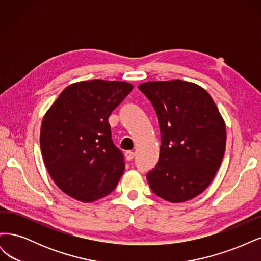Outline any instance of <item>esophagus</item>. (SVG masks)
Wrapping results in <instances>:
<instances>
[{"mask_svg":"<svg viewBox=\"0 0 261 261\" xmlns=\"http://www.w3.org/2000/svg\"><path fill=\"white\" fill-rule=\"evenodd\" d=\"M134 155H135V153H134L133 151H126L125 152V158H126V160H127V161L133 160L134 159Z\"/></svg>","mask_w":261,"mask_h":261,"instance_id":"esophagus-1","label":"esophagus"}]
</instances>
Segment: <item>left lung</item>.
Listing matches in <instances>:
<instances>
[{"label": "left lung", "instance_id": "left-lung-1", "mask_svg": "<svg viewBox=\"0 0 261 261\" xmlns=\"http://www.w3.org/2000/svg\"><path fill=\"white\" fill-rule=\"evenodd\" d=\"M138 89L151 101L161 132L160 155L147 174L152 192L179 203L206 189L222 162L225 123L199 85L180 80L146 82Z\"/></svg>", "mask_w": 261, "mask_h": 261}]
</instances>
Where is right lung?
I'll list each match as a JSON object with an SVG mask.
<instances>
[{
  "mask_svg": "<svg viewBox=\"0 0 261 261\" xmlns=\"http://www.w3.org/2000/svg\"><path fill=\"white\" fill-rule=\"evenodd\" d=\"M133 88L115 81L74 83L45 112L40 129L43 162L54 183L72 198L99 200L120 180L125 163L108 118Z\"/></svg>",
  "mask_w": 261,
  "mask_h": 261,
  "instance_id": "1",
  "label": "right lung"
}]
</instances>
